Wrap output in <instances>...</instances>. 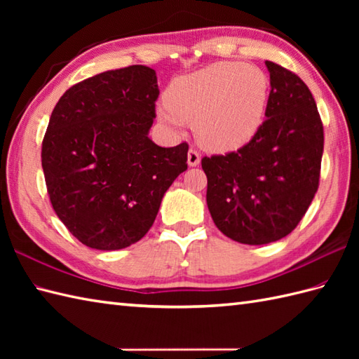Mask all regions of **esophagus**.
<instances>
[{
  "label": "esophagus",
  "mask_w": 359,
  "mask_h": 359,
  "mask_svg": "<svg viewBox=\"0 0 359 359\" xmlns=\"http://www.w3.org/2000/svg\"><path fill=\"white\" fill-rule=\"evenodd\" d=\"M201 163V154L196 149L188 151V166H197Z\"/></svg>",
  "instance_id": "esophagus-1"
}]
</instances>
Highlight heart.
I'll return each instance as SVG.
<instances>
[{"mask_svg":"<svg viewBox=\"0 0 359 359\" xmlns=\"http://www.w3.org/2000/svg\"><path fill=\"white\" fill-rule=\"evenodd\" d=\"M270 85L253 66L220 62L175 79L157 108V117L179 133L194 123L197 140L216 152H230L253 140L262 126Z\"/></svg>","mask_w":359,"mask_h":359,"instance_id":"b5f03b06","label":"heart"}]
</instances>
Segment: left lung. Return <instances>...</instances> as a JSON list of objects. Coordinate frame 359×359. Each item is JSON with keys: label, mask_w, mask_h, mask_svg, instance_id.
<instances>
[{"label": "left lung", "mask_w": 359, "mask_h": 359, "mask_svg": "<svg viewBox=\"0 0 359 359\" xmlns=\"http://www.w3.org/2000/svg\"><path fill=\"white\" fill-rule=\"evenodd\" d=\"M270 95L261 129L236 152L202 158L207 205L226 238L248 245L292 233L318 191L324 129L315 98L297 75L265 62Z\"/></svg>", "instance_id": "obj_1"}]
</instances>
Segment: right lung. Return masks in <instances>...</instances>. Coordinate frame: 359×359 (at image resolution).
<instances>
[{"mask_svg":"<svg viewBox=\"0 0 359 359\" xmlns=\"http://www.w3.org/2000/svg\"><path fill=\"white\" fill-rule=\"evenodd\" d=\"M156 71L135 65L67 89L49 118L41 166L60 220L89 248L133 245L156 220L166 189L187 170L188 144L149 139Z\"/></svg>","mask_w":359,"mask_h":359,"instance_id":"obj_1","label":"right lung"}]
</instances>
